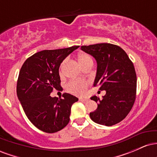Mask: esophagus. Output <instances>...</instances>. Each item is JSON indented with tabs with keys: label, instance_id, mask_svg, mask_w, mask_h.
<instances>
[{
	"label": "esophagus",
	"instance_id": "esophagus-1",
	"mask_svg": "<svg viewBox=\"0 0 157 157\" xmlns=\"http://www.w3.org/2000/svg\"><path fill=\"white\" fill-rule=\"evenodd\" d=\"M88 100H89L88 98H82V97H80V98L79 99V100L81 102H86V101H87Z\"/></svg>",
	"mask_w": 157,
	"mask_h": 157
}]
</instances>
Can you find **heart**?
Instances as JSON below:
<instances>
[{"label":"heart","instance_id":"obj_1","mask_svg":"<svg viewBox=\"0 0 157 157\" xmlns=\"http://www.w3.org/2000/svg\"><path fill=\"white\" fill-rule=\"evenodd\" d=\"M78 63L82 67L89 63L93 62L92 59L89 55L81 53L77 57ZM88 87V82L84 80H72L68 82L66 85V89L69 93L75 95H82L86 93Z\"/></svg>","mask_w":157,"mask_h":157}]
</instances>
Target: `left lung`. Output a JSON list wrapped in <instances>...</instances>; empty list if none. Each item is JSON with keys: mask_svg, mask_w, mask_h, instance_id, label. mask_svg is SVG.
I'll return each mask as SVG.
<instances>
[{"mask_svg": "<svg viewBox=\"0 0 157 157\" xmlns=\"http://www.w3.org/2000/svg\"><path fill=\"white\" fill-rule=\"evenodd\" d=\"M81 50L97 61L94 86L106 94L100 100L93 96L97 109L89 113L94 122L111 126L121 122L128 114L136 99V75L134 64L120 46L98 44L81 46Z\"/></svg>", "mask_w": 157, "mask_h": 157, "instance_id": "8db88e82", "label": "left lung"}]
</instances>
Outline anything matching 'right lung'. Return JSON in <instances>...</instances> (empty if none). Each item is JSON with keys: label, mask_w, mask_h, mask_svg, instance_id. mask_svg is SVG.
Segmentation results:
<instances>
[{"label": "right lung", "mask_w": 157, "mask_h": 157, "mask_svg": "<svg viewBox=\"0 0 157 157\" xmlns=\"http://www.w3.org/2000/svg\"><path fill=\"white\" fill-rule=\"evenodd\" d=\"M79 46L55 50H44L29 57L23 64L17 82V95L26 117L36 128L55 133L68 125L71 108L78 98L64 93L63 98L52 97L59 90V68L68 55Z\"/></svg>", "instance_id": "add662e5"}]
</instances>
